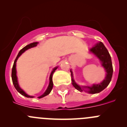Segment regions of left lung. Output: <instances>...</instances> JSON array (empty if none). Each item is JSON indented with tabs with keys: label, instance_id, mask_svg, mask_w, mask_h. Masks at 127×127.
<instances>
[{
	"label": "left lung",
	"instance_id": "1",
	"mask_svg": "<svg viewBox=\"0 0 127 127\" xmlns=\"http://www.w3.org/2000/svg\"><path fill=\"white\" fill-rule=\"evenodd\" d=\"M89 52L94 55L100 61L101 66L104 67L106 72L104 79L99 84H93L91 86L79 85L74 80L73 72L71 69L70 72L71 73L72 84L75 89L79 90V92H82L83 91H85V92H87L90 94H95V93H98L101 92L108 86L111 79H112L113 67H112L111 56H110L107 48L105 47V46L101 42L96 43L92 48H90Z\"/></svg>",
	"mask_w": 127,
	"mask_h": 127
}]
</instances>
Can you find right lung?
<instances>
[{
	"label": "right lung",
	"mask_w": 127,
	"mask_h": 127,
	"mask_svg": "<svg viewBox=\"0 0 127 127\" xmlns=\"http://www.w3.org/2000/svg\"><path fill=\"white\" fill-rule=\"evenodd\" d=\"M39 43V42H33V43H30V44L28 45H26V47H24V48H23L20 51V52L18 53V55L17 56H16V59H15V61H14V64H13V66L12 67V71H11V79H12V82H13V84L14 87L15 88H16V90L19 92L21 95H22L23 96H24L25 97H27V98H34V96H30L29 95L27 94L23 90V89H21V87H20V85L18 84V77L16 75V61H17L18 59V58L20 57L23 53H24L25 51H26L27 50L29 49V48H33V47H35L37 45V44ZM58 66L56 67H54L52 70V72H51L50 75V78H49V84H48V86L47 87V90H45V92L43 93L41 96L38 97L39 98H42L43 97L45 96L48 95L52 91V88H53V80H52V75H53V74L55 72V71H56V69L58 68Z\"/></svg>",
	"instance_id": "add662e5"
}]
</instances>
